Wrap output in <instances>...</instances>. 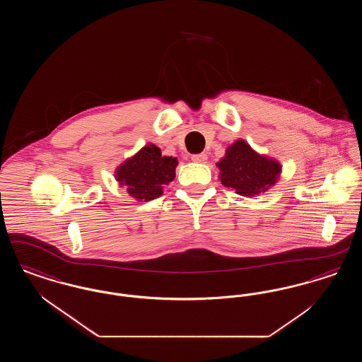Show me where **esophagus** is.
<instances>
[{"instance_id":"1","label":"esophagus","mask_w":362,"mask_h":362,"mask_svg":"<svg viewBox=\"0 0 362 362\" xmlns=\"http://www.w3.org/2000/svg\"><path fill=\"white\" fill-rule=\"evenodd\" d=\"M191 160H192V161H195V163H201V164H204V163H206L207 161V156L205 155V153L192 155L191 156Z\"/></svg>"}]
</instances>
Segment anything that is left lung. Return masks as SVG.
<instances>
[{
    "mask_svg": "<svg viewBox=\"0 0 362 362\" xmlns=\"http://www.w3.org/2000/svg\"><path fill=\"white\" fill-rule=\"evenodd\" d=\"M217 167L225 187L250 198L276 186L282 171L276 158L255 152L244 139H238L226 148Z\"/></svg>",
    "mask_w": 362,
    "mask_h": 362,
    "instance_id": "8db88e82",
    "label": "left lung"
}]
</instances>
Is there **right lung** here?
Segmentation results:
<instances>
[{
  "instance_id": "1",
  "label": "right lung",
  "mask_w": 362,
  "mask_h": 362,
  "mask_svg": "<svg viewBox=\"0 0 362 362\" xmlns=\"http://www.w3.org/2000/svg\"><path fill=\"white\" fill-rule=\"evenodd\" d=\"M177 160L163 156L158 146L148 144L126 158L115 170V179L138 202H148L163 195V189L175 179Z\"/></svg>"
}]
</instances>
